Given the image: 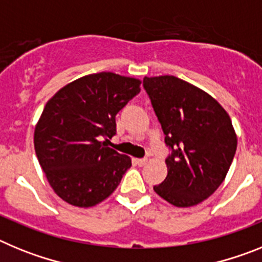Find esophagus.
Listing matches in <instances>:
<instances>
[{"instance_id": "esophagus-1", "label": "esophagus", "mask_w": 262, "mask_h": 262, "mask_svg": "<svg viewBox=\"0 0 262 262\" xmlns=\"http://www.w3.org/2000/svg\"><path fill=\"white\" fill-rule=\"evenodd\" d=\"M135 163L138 164L139 166H143L148 163V159H135Z\"/></svg>"}]
</instances>
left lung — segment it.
Listing matches in <instances>:
<instances>
[{
  "instance_id": "left-lung-1",
  "label": "left lung",
  "mask_w": 262,
  "mask_h": 262,
  "mask_svg": "<svg viewBox=\"0 0 262 262\" xmlns=\"http://www.w3.org/2000/svg\"><path fill=\"white\" fill-rule=\"evenodd\" d=\"M143 86L172 154L154 190L177 207L209 198L226 178L237 147L230 115L216 99L174 76L144 77Z\"/></svg>"
}]
</instances>
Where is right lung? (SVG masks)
<instances>
[{
    "mask_svg": "<svg viewBox=\"0 0 262 262\" xmlns=\"http://www.w3.org/2000/svg\"><path fill=\"white\" fill-rule=\"evenodd\" d=\"M142 81L99 72L72 81L46 103L34 147L53 191L77 207L98 205L117 189L131 159L106 147L115 115L140 92Z\"/></svg>",
    "mask_w": 262,
    "mask_h": 262,
    "instance_id": "obj_1",
    "label": "right lung"
}]
</instances>
